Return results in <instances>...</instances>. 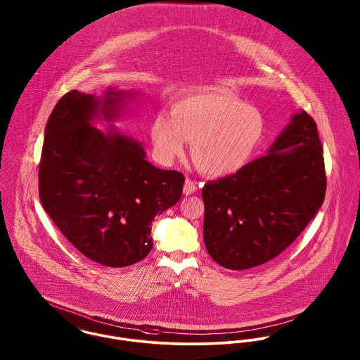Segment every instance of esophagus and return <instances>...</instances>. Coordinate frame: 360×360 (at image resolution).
Segmentation results:
<instances>
[{
	"mask_svg": "<svg viewBox=\"0 0 360 360\" xmlns=\"http://www.w3.org/2000/svg\"><path fill=\"white\" fill-rule=\"evenodd\" d=\"M197 190H198V186L191 179H187L184 183V187H183V193L186 195H191V194L197 193Z\"/></svg>",
	"mask_w": 360,
	"mask_h": 360,
	"instance_id": "34e87169",
	"label": "esophagus"
}]
</instances>
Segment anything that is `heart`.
<instances>
[{
  "label": "heart",
  "mask_w": 360,
  "mask_h": 360,
  "mask_svg": "<svg viewBox=\"0 0 360 360\" xmlns=\"http://www.w3.org/2000/svg\"><path fill=\"white\" fill-rule=\"evenodd\" d=\"M150 133L160 162L181 156L188 141L200 170L226 177L241 170L255 155L264 136V120L257 109L237 97L205 91L177 100L170 115L158 112Z\"/></svg>",
  "instance_id": "heart-1"
}]
</instances>
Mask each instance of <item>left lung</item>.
I'll use <instances>...</instances> for the list:
<instances>
[{
    "mask_svg": "<svg viewBox=\"0 0 360 360\" xmlns=\"http://www.w3.org/2000/svg\"><path fill=\"white\" fill-rule=\"evenodd\" d=\"M324 195V158L317 126L301 110L294 113L267 154L234 174L206 183V250L226 269L263 264L294 243Z\"/></svg>",
    "mask_w": 360,
    "mask_h": 360,
    "instance_id": "8db88e82",
    "label": "left lung"
}]
</instances>
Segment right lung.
Segmentation results:
<instances>
[{
    "mask_svg": "<svg viewBox=\"0 0 360 360\" xmlns=\"http://www.w3.org/2000/svg\"><path fill=\"white\" fill-rule=\"evenodd\" d=\"M131 96L115 87L103 98L65 94L47 122L39 169L52 221L84 257L108 267L150 254L153 220L177 204L184 184L180 172L151 165L143 146L112 123L108 131L94 127V120H116Z\"/></svg>",
    "mask_w": 360,
    "mask_h": 360,
    "instance_id": "obj_1",
    "label": "right lung"
}]
</instances>
